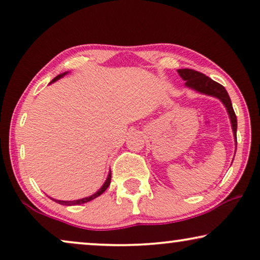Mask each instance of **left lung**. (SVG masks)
<instances>
[{
    "instance_id": "1",
    "label": "left lung",
    "mask_w": 260,
    "mask_h": 260,
    "mask_svg": "<svg viewBox=\"0 0 260 260\" xmlns=\"http://www.w3.org/2000/svg\"><path fill=\"white\" fill-rule=\"evenodd\" d=\"M179 75L181 76L182 80H185V85L188 88H192L197 90V92L206 94V95H211V96H214L220 100L224 106L228 109V113L230 115V119H231V123H232V129H233V134H235V139L237 142V116L236 113L233 111L232 107V102L231 99H230L228 92L226 89L222 87L220 83L213 81V80L208 78L203 73L193 71V69H178Z\"/></svg>"
}]
</instances>
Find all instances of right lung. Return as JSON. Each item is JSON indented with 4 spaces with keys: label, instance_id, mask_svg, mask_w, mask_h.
<instances>
[{
    "label": "right lung",
    "instance_id": "obj_1",
    "mask_svg": "<svg viewBox=\"0 0 260 260\" xmlns=\"http://www.w3.org/2000/svg\"><path fill=\"white\" fill-rule=\"evenodd\" d=\"M67 74V73H63V74H60V75H57L56 78H54L53 79V81L52 82H54V81H56V80H58L60 78H62V76L63 75H66ZM50 82V83H52ZM111 179H112V173H111V171H109V173H108V177H107V180L105 181V184L102 185V187L99 189V191L96 192V193H94L93 196H90V197H87V198H83V199H79V200H73V202H63V200H54V202H56V203H58V204H61V205H67V206H72V205H81V204H85V203H88V202H90V200H93V199H95V198H98L99 196H101L102 193H104L106 189H107V187L109 186V184H111Z\"/></svg>",
    "mask_w": 260,
    "mask_h": 260
}]
</instances>
